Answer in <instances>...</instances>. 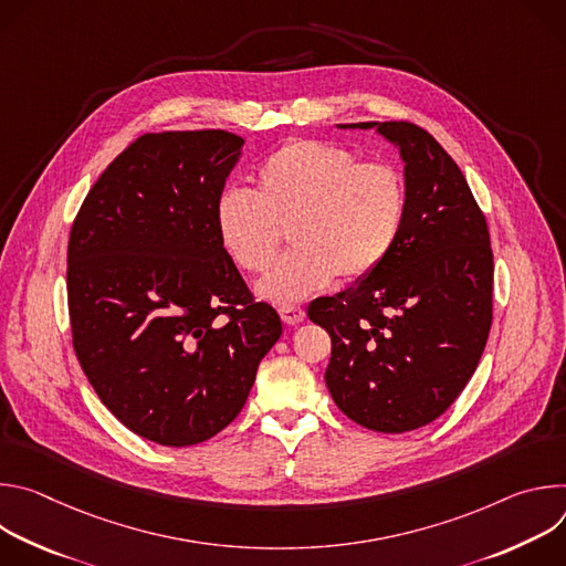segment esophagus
<instances>
[{
  "label": "esophagus",
  "instance_id": "obj_1",
  "mask_svg": "<svg viewBox=\"0 0 566 566\" xmlns=\"http://www.w3.org/2000/svg\"><path fill=\"white\" fill-rule=\"evenodd\" d=\"M277 311H280L282 322H284V325H289V327H295V325H300V322L304 319V308H300V306H280Z\"/></svg>",
  "mask_w": 566,
  "mask_h": 566
}]
</instances>
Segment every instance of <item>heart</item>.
I'll return each instance as SVG.
<instances>
[{
    "mask_svg": "<svg viewBox=\"0 0 566 566\" xmlns=\"http://www.w3.org/2000/svg\"><path fill=\"white\" fill-rule=\"evenodd\" d=\"M255 192L226 188L214 201L223 251L249 273L273 262L282 228L295 249L258 284L271 302H300L343 282L369 277L389 258L408 214V188L387 164L325 140H293L269 154L255 172Z\"/></svg>",
    "mask_w": 566,
    "mask_h": 566,
    "instance_id": "b5f03b06",
    "label": "heart"
}]
</instances>
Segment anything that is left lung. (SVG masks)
Listing matches in <instances>:
<instances>
[{
	"label": "left lung",
	"mask_w": 566,
	"mask_h": 566,
	"mask_svg": "<svg viewBox=\"0 0 566 566\" xmlns=\"http://www.w3.org/2000/svg\"><path fill=\"white\" fill-rule=\"evenodd\" d=\"M398 149L408 214L369 277L308 304L332 336L325 371L336 406L376 432L439 419L474 374L493 322L489 226L450 154L412 123H352Z\"/></svg>",
	"instance_id": "8db88e82"
}]
</instances>
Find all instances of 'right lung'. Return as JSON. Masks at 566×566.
I'll return each mask as SVG.
<instances>
[{"instance_id": "add662e5", "label": "right lung", "mask_w": 566, "mask_h": 566, "mask_svg": "<svg viewBox=\"0 0 566 566\" xmlns=\"http://www.w3.org/2000/svg\"><path fill=\"white\" fill-rule=\"evenodd\" d=\"M241 147L223 129L145 134L112 160L71 228L75 356L105 408L158 446H195L234 421L282 336L214 226Z\"/></svg>"}]
</instances>
